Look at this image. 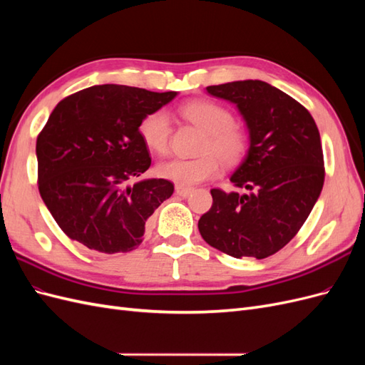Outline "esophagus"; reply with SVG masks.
<instances>
[{"instance_id": "esophagus-1", "label": "esophagus", "mask_w": 365, "mask_h": 365, "mask_svg": "<svg viewBox=\"0 0 365 365\" xmlns=\"http://www.w3.org/2000/svg\"><path fill=\"white\" fill-rule=\"evenodd\" d=\"M175 192H176V195H180V196H189V195L193 192V189H192V187L176 185V187H175Z\"/></svg>"}]
</instances>
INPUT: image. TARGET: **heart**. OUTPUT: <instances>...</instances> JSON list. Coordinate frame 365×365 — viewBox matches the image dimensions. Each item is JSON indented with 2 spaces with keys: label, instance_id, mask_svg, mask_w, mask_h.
Segmentation results:
<instances>
[{
  "label": "heart",
  "instance_id": "obj_1",
  "mask_svg": "<svg viewBox=\"0 0 365 365\" xmlns=\"http://www.w3.org/2000/svg\"><path fill=\"white\" fill-rule=\"evenodd\" d=\"M181 115L205 132L200 152L193 160L173 158L158 164V175L180 185H195L213 178L219 172V161L236 165L245 158L250 140L247 132L235 125V115L228 108L210 101H192L180 108ZM143 143L160 155L170 148L172 125L163 109L143 117L138 125Z\"/></svg>",
  "mask_w": 365,
  "mask_h": 365
}]
</instances>
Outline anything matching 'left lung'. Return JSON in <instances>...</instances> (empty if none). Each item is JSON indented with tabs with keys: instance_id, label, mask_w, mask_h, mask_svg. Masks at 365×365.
<instances>
[{
	"instance_id": "obj_1",
	"label": "left lung",
	"mask_w": 365,
	"mask_h": 365,
	"mask_svg": "<svg viewBox=\"0 0 365 365\" xmlns=\"http://www.w3.org/2000/svg\"><path fill=\"white\" fill-rule=\"evenodd\" d=\"M237 105L250 149L231 182L244 193L212 189L213 205L197 222L208 245L233 257L264 259L300 231L322 193L324 157L311 113L262 81L207 86Z\"/></svg>"
}]
</instances>
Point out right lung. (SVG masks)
Returning a JSON list of instances; mask_svg holds the SVG:
<instances>
[{
    "label": "right lung",
    "mask_w": 365,
    "mask_h": 365,
    "mask_svg": "<svg viewBox=\"0 0 365 365\" xmlns=\"http://www.w3.org/2000/svg\"><path fill=\"white\" fill-rule=\"evenodd\" d=\"M175 96L108 83L77 91L53 109L36 140L38 189L71 240L106 254L141 244L148 219L172 196L173 184H130L150 168L138 125Z\"/></svg>",
    "instance_id": "add662e5"
}]
</instances>
